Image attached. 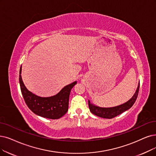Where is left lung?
<instances>
[{
    "instance_id": "1",
    "label": "left lung",
    "mask_w": 156,
    "mask_h": 156,
    "mask_svg": "<svg viewBox=\"0 0 156 156\" xmlns=\"http://www.w3.org/2000/svg\"><path fill=\"white\" fill-rule=\"evenodd\" d=\"M139 88H140V83L138 86V88L136 90V93H134V95L129 101H127L125 104L118 105V106L113 107V108H99L90 104V101H88L90 110L93 115H95L97 116L104 118H109V119L113 118L118 115H120L121 113H123L124 111H127V109H129V108H130L133 106V105L134 104L137 97H138Z\"/></svg>"
}]
</instances>
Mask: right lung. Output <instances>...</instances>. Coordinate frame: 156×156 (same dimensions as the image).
<instances>
[{"mask_svg": "<svg viewBox=\"0 0 156 156\" xmlns=\"http://www.w3.org/2000/svg\"><path fill=\"white\" fill-rule=\"evenodd\" d=\"M22 66L20 69L19 82L25 102L28 108L37 115L49 119H58L66 113L68 101L72 88L77 84L75 81L65 86L57 95L51 97H40L28 91L21 77Z\"/></svg>", "mask_w": 156, "mask_h": 156, "instance_id": "obj_1", "label": "right lung"}]
</instances>
